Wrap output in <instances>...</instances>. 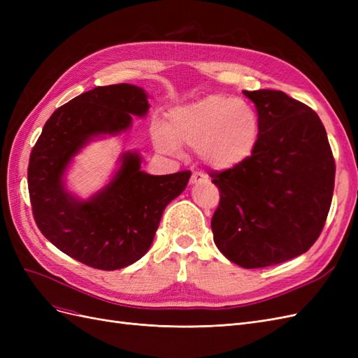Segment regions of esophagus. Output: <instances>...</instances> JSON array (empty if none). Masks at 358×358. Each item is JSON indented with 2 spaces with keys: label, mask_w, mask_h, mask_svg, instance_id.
<instances>
[{
  "label": "esophagus",
  "mask_w": 358,
  "mask_h": 358,
  "mask_svg": "<svg viewBox=\"0 0 358 358\" xmlns=\"http://www.w3.org/2000/svg\"><path fill=\"white\" fill-rule=\"evenodd\" d=\"M204 180V175L201 171H194L191 175V183H197V182H201Z\"/></svg>",
  "instance_id": "1"
}]
</instances>
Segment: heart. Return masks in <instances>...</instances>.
Listing matches in <instances>:
<instances>
[{
  "mask_svg": "<svg viewBox=\"0 0 358 358\" xmlns=\"http://www.w3.org/2000/svg\"><path fill=\"white\" fill-rule=\"evenodd\" d=\"M258 129L257 113L246 101L215 94L173 110L164 127L166 134L158 133L155 145L164 152L183 145L199 148L204 162L227 170L252 155Z\"/></svg>",
  "mask_w": 358,
  "mask_h": 358,
  "instance_id": "1",
  "label": "heart"
}]
</instances>
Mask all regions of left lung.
<instances>
[{
    "instance_id": "1",
    "label": "left lung",
    "mask_w": 358,
    "mask_h": 358,
    "mask_svg": "<svg viewBox=\"0 0 358 358\" xmlns=\"http://www.w3.org/2000/svg\"><path fill=\"white\" fill-rule=\"evenodd\" d=\"M258 113L252 155L210 173L220 189L215 245L245 268L305 254L326 224L336 164L320 116L282 91H243Z\"/></svg>"
}]
</instances>
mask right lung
I'll return each instance as SVG.
<instances>
[{"mask_svg": "<svg viewBox=\"0 0 358 358\" xmlns=\"http://www.w3.org/2000/svg\"><path fill=\"white\" fill-rule=\"evenodd\" d=\"M149 109L142 88L128 83L99 86L52 113L31 150L28 191L38 230L59 251L100 270H116L142 258L154 241L166 206L185 189L191 171L152 176L127 152L113 180L90 201L62 187L71 157L94 136L117 134L131 115Z\"/></svg>", "mask_w": 358, "mask_h": 358, "instance_id": "obj_1", "label": "right lung"}]
</instances>
